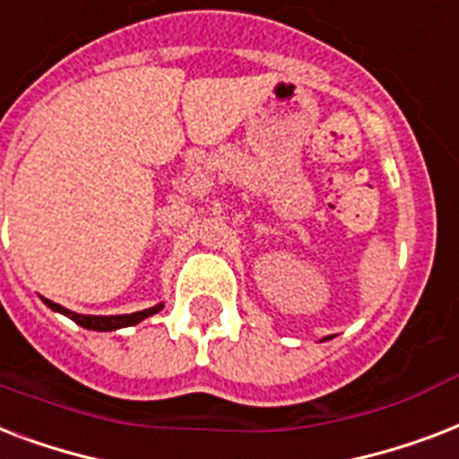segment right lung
Wrapping results in <instances>:
<instances>
[{
	"mask_svg": "<svg viewBox=\"0 0 459 459\" xmlns=\"http://www.w3.org/2000/svg\"><path fill=\"white\" fill-rule=\"evenodd\" d=\"M45 304H48L49 308H55V311H59V314L69 316L71 321H76L78 325H83V328L88 330H117V328H126V325H134V323L143 321V318H148V316L158 314L160 308H162V304H158V307L152 308H145V311H136V314H126V316H81V314H74V311H69V308H62L59 304H55V301L45 299Z\"/></svg>",
	"mask_w": 459,
	"mask_h": 459,
	"instance_id": "right-lung-1",
	"label": "right lung"
}]
</instances>
